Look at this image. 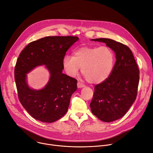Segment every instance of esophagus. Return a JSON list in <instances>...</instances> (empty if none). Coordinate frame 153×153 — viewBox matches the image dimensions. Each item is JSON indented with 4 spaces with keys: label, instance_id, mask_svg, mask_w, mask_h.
I'll use <instances>...</instances> for the list:
<instances>
[{
    "label": "esophagus",
    "instance_id": "1",
    "mask_svg": "<svg viewBox=\"0 0 153 153\" xmlns=\"http://www.w3.org/2000/svg\"><path fill=\"white\" fill-rule=\"evenodd\" d=\"M77 87H78V88H82L85 87V85L78 82L77 83Z\"/></svg>",
    "mask_w": 153,
    "mask_h": 153
}]
</instances>
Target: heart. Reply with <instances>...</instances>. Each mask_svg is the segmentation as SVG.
Returning a JSON list of instances; mask_svg holds the SVG:
<instances>
[{
  "label": "heart",
  "mask_w": 153,
  "mask_h": 153,
  "mask_svg": "<svg viewBox=\"0 0 153 153\" xmlns=\"http://www.w3.org/2000/svg\"><path fill=\"white\" fill-rule=\"evenodd\" d=\"M114 60V53L109 47H83L75 51L73 56H65L62 65L70 77L76 76L81 67L85 79L95 84L104 82L109 76Z\"/></svg>",
  "instance_id": "b5f03b06"
}]
</instances>
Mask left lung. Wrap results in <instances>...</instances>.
Here are the masks:
<instances>
[{
  "label": "left lung",
  "instance_id": "1",
  "mask_svg": "<svg viewBox=\"0 0 153 153\" xmlns=\"http://www.w3.org/2000/svg\"><path fill=\"white\" fill-rule=\"evenodd\" d=\"M106 44L115 53L116 61L109 76L94 86L90 103L92 113L105 122L118 120L136 100L140 71L130 48L107 38L91 39Z\"/></svg>",
  "mask_w": 153,
  "mask_h": 153
}]
</instances>
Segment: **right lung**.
Here are the masks:
<instances>
[{
    "label": "right lung",
    "instance_id": "1",
    "mask_svg": "<svg viewBox=\"0 0 153 153\" xmlns=\"http://www.w3.org/2000/svg\"><path fill=\"white\" fill-rule=\"evenodd\" d=\"M77 36H47L29 43L21 52L15 67V80L20 102L35 119L52 123L67 112L77 80L62 73V59L76 42ZM46 65L51 76L42 89L30 88L26 74L34 68Z\"/></svg>",
    "mask_w": 153,
    "mask_h": 153
}]
</instances>
